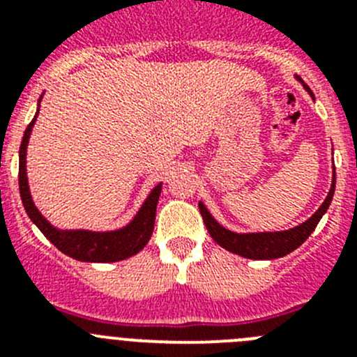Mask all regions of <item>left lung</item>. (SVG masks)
Returning a JSON list of instances; mask_svg holds the SVG:
<instances>
[{
    "mask_svg": "<svg viewBox=\"0 0 357 357\" xmlns=\"http://www.w3.org/2000/svg\"><path fill=\"white\" fill-rule=\"evenodd\" d=\"M298 80H301V78H298ZM302 85L305 87V91H309V87L304 82H302ZM309 93H311V91H309ZM311 96H313V94H311ZM334 188H336V172H333V184H331L329 195H327V198L324 200V204L318 207L317 213L309 218V220H305L304 223H301V225L293 227V229L289 230H280V232H252V234H238V232H232V230L220 225L202 202H198V209H200V214L202 218H204V223H206L207 230H209L211 238H213L220 247L232 252V254L247 257V259H277V257H284L286 254H289V252H293L295 248L301 247L302 243L311 236V232L317 229L321 216H324L326 211L329 209L331 200H333L334 197Z\"/></svg>",
    "mask_w": 357,
    "mask_h": 357,
    "instance_id": "obj_1",
    "label": "left lung"
}]
</instances>
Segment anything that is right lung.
I'll return each mask as SVG.
<instances>
[{
    "label": "right lung",
    "instance_id": "right-lung-1",
    "mask_svg": "<svg viewBox=\"0 0 357 357\" xmlns=\"http://www.w3.org/2000/svg\"><path fill=\"white\" fill-rule=\"evenodd\" d=\"M43 98V96H40ZM39 98V102H40ZM39 114V109H37ZM36 118L31 119L26 127L19 148V193L21 200L26 209L28 216L43 232L50 241L55 245L61 252L73 257L77 261H85V263H114V261H123L137 254L146 247L150 241L151 232H153V223H155V209L157 202L160 197L162 184H157L151 189V193L144 200L141 209L134 216L128 225L118 230H109V232H93V230H61L53 227L52 223L39 213L33 200H31L30 188H28L26 176V146L30 139L31 128L36 125Z\"/></svg>",
    "mask_w": 357,
    "mask_h": 357
}]
</instances>
